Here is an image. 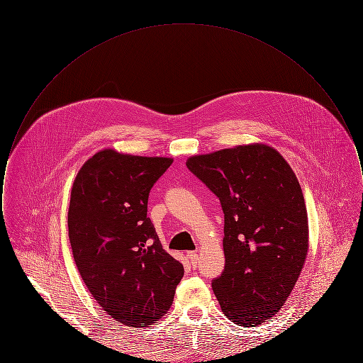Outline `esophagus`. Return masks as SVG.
Masks as SVG:
<instances>
[{"label": "esophagus", "mask_w": 363, "mask_h": 363, "mask_svg": "<svg viewBox=\"0 0 363 363\" xmlns=\"http://www.w3.org/2000/svg\"><path fill=\"white\" fill-rule=\"evenodd\" d=\"M186 256L189 257L190 265H191V267H196L197 262H199V255H197L196 252H188Z\"/></svg>", "instance_id": "34e87169"}]
</instances>
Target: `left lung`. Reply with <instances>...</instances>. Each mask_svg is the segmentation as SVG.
<instances>
[{"mask_svg": "<svg viewBox=\"0 0 363 363\" xmlns=\"http://www.w3.org/2000/svg\"><path fill=\"white\" fill-rule=\"evenodd\" d=\"M186 166L219 197L225 213V271L212 281L213 293L228 320L259 325L286 303L308 256L298 178L262 143L190 156Z\"/></svg>", "mask_w": 363, "mask_h": 363, "instance_id": "obj_1", "label": "left lung"}]
</instances>
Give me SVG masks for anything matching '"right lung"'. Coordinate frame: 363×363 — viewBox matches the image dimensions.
Segmentation results:
<instances>
[{"mask_svg":"<svg viewBox=\"0 0 363 363\" xmlns=\"http://www.w3.org/2000/svg\"><path fill=\"white\" fill-rule=\"evenodd\" d=\"M172 163L106 148L82 166L70 190L69 241L80 277L99 306L132 328L160 320L184 277L147 218L150 190Z\"/></svg>","mask_w":363,"mask_h":363,"instance_id":"add662e5","label":"right lung"}]
</instances>
